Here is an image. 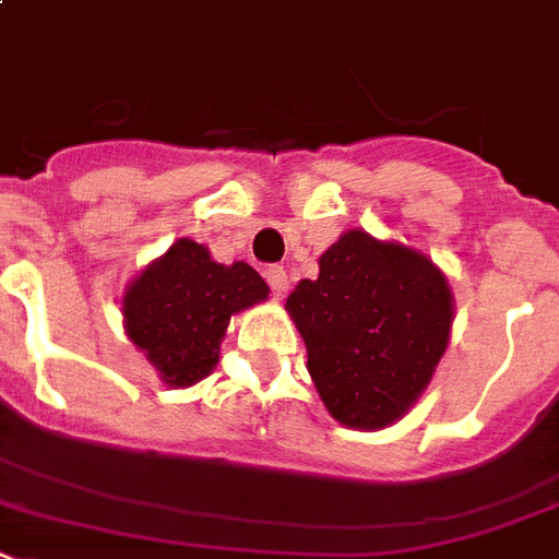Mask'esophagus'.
I'll return each mask as SVG.
<instances>
[{"label":"esophagus","mask_w":559,"mask_h":559,"mask_svg":"<svg viewBox=\"0 0 559 559\" xmlns=\"http://www.w3.org/2000/svg\"><path fill=\"white\" fill-rule=\"evenodd\" d=\"M265 280H269L271 290H274L276 297H283L285 290H288V274H285L283 265H269L265 269Z\"/></svg>","instance_id":"34e87169"}]
</instances>
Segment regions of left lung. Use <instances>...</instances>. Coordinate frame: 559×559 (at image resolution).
<instances>
[{
  "label": "left lung",
  "instance_id": "1",
  "mask_svg": "<svg viewBox=\"0 0 559 559\" xmlns=\"http://www.w3.org/2000/svg\"><path fill=\"white\" fill-rule=\"evenodd\" d=\"M288 311L331 417L368 431L391 426L423 394L454 317L435 262L366 230L322 253L320 276L290 290Z\"/></svg>",
  "mask_w": 559,
  "mask_h": 559
}]
</instances>
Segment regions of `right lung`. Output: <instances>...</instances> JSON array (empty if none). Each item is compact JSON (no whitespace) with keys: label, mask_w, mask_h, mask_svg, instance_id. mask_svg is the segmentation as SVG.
<instances>
[{"label":"right lung","mask_w":559,"mask_h":559,"mask_svg":"<svg viewBox=\"0 0 559 559\" xmlns=\"http://www.w3.org/2000/svg\"><path fill=\"white\" fill-rule=\"evenodd\" d=\"M269 297L251 265H219L193 239H177L122 299L124 325L168 385L186 389L214 371L230 313Z\"/></svg>","instance_id":"add662e5"}]
</instances>
